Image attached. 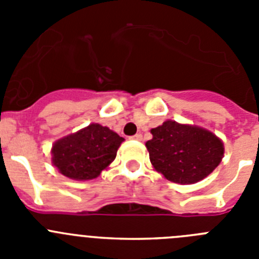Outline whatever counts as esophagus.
Instances as JSON below:
<instances>
[{
	"label": "esophagus",
	"instance_id": "1",
	"mask_svg": "<svg viewBox=\"0 0 259 259\" xmlns=\"http://www.w3.org/2000/svg\"><path fill=\"white\" fill-rule=\"evenodd\" d=\"M131 139H132V140L141 141V140H143V135H141V134H136V135H135V136H132Z\"/></svg>",
	"mask_w": 259,
	"mask_h": 259
}]
</instances>
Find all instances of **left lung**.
I'll list each match as a JSON object with an SVG mask.
<instances>
[{
	"mask_svg": "<svg viewBox=\"0 0 259 259\" xmlns=\"http://www.w3.org/2000/svg\"><path fill=\"white\" fill-rule=\"evenodd\" d=\"M146 141L150 162L157 172L178 184H194L209 176L224 155L223 141L200 125L167 119L152 128Z\"/></svg>",
	"mask_w": 259,
	"mask_h": 259,
	"instance_id": "8db88e82",
	"label": "left lung"
}]
</instances>
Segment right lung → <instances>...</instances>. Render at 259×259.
<instances>
[{
	"mask_svg": "<svg viewBox=\"0 0 259 259\" xmlns=\"http://www.w3.org/2000/svg\"><path fill=\"white\" fill-rule=\"evenodd\" d=\"M123 137L109 127L91 123L52 146V163L68 179L85 182L101 175L115 159Z\"/></svg>",
	"mask_w": 259,
	"mask_h": 259,
	"instance_id": "1",
	"label": "right lung"
}]
</instances>
